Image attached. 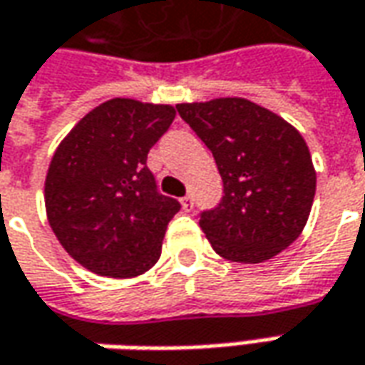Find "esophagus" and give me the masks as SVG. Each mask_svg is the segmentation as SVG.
<instances>
[{"instance_id":"1","label":"esophagus","mask_w":365,"mask_h":365,"mask_svg":"<svg viewBox=\"0 0 365 365\" xmlns=\"http://www.w3.org/2000/svg\"><path fill=\"white\" fill-rule=\"evenodd\" d=\"M192 207H195V199L187 195V197H182V209L185 211H192Z\"/></svg>"}]
</instances>
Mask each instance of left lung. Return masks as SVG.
Here are the masks:
<instances>
[{
  "label": "left lung",
  "instance_id": "1",
  "mask_svg": "<svg viewBox=\"0 0 365 365\" xmlns=\"http://www.w3.org/2000/svg\"><path fill=\"white\" fill-rule=\"evenodd\" d=\"M177 112L211 150L222 178L221 200L199 219L212 249L239 263H261L287 249L315 197L302 134L243 98L178 104Z\"/></svg>",
  "mask_w": 365,
  "mask_h": 365
}]
</instances>
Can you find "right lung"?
<instances>
[{
    "instance_id": "right-lung-1",
    "label": "right lung",
    "mask_w": 365,
    "mask_h": 365,
    "mask_svg": "<svg viewBox=\"0 0 365 365\" xmlns=\"http://www.w3.org/2000/svg\"><path fill=\"white\" fill-rule=\"evenodd\" d=\"M173 120V106L114 98L86 114L58 146L46 177L48 219L86 269L136 277L158 261L180 202L158 190L146 158Z\"/></svg>"
}]
</instances>
